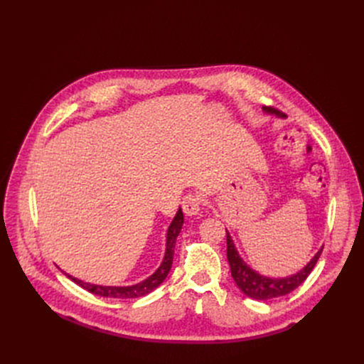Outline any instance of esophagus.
Wrapping results in <instances>:
<instances>
[{"instance_id": "34e87169", "label": "esophagus", "mask_w": 364, "mask_h": 364, "mask_svg": "<svg viewBox=\"0 0 364 364\" xmlns=\"http://www.w3.org/2000/svg\"><path fill=\"white\" fill-rule=\"evenodd\" d=\"M183 211L187 215H196L200 211V199L196 195H187L183 198Z\"/></svg>"}]
</instances>
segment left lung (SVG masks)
I'll return each instance as SVG.
<instances>
[{"mask_svg":"<svg viewBox=\"0 0 364 364\" xmlns=\"http://www.w3.org/2000/svg\"><path fill=\"white\" fill-rule=\"evenodd\" d=\"M264 112L267 113H273L279 118H283L284 114L273 107L264 106L262 107ZM227 259L228 264H230V272H232V277L235 279L237 288L246 295L252 299H259V301H267L272 298H277V296H284L291 294L292 291H295L299 284L304 283V280L309 277V274L313 272L314 265L317 264V259L321 254V250L311 258V261L304 267L302 270H299L298 273L288 276V277H267L262 276L259 273H257L255 270H252L250 265H247L239 255L236 246L232 240L230 233L227 232Z\"/></svg>","mask_w":364,"mask_h":364,"instance_id":"obj_1","label":"left lung"}]
</instances>
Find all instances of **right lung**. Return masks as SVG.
I'll list each match as a JSON object with an SVG mask.
<instances>
[{
    "mask_svg": "<svg viewBox=\"0 0 364 364\" xmlns=\"http://www.w3.org/2000/svg\"><path fill=\"white\" fill-rule=\"evenodd\" d=\"M184 223V215L181 208L178 209V213L176 214L174 220L169 224L168 232H166V250H165V257L162 264L159 265V269L153 273L150 277H147L146 280L132 284V286H100V284H91V283H85L80 279L72 277L70 274H66L72 282H75L76 284H80L81 288H84L85 291L99 295V296H107V298H121V299H129V298H139V296H144L149 292L155 291L158 286L165 280V277L168 276L171 265H172V258H174V247H176V240L177 236L181 232V227Z\"/></svg>",
    "mask_w": 364,
    "mask_h": 364,
    "instance_id": "add662e5",
    "label": "right lung"
}]
</instances>
